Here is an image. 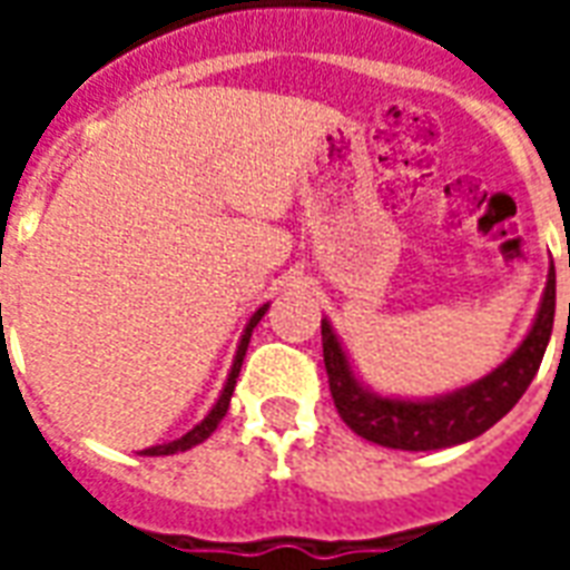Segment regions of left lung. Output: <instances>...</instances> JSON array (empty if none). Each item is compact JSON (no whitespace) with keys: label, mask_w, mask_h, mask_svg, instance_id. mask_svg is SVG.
<instances>
[{"label":"left lung","mask_w":570,"mask_h":570,"mask_svg":"<svg viewBox=\"0 0 570 570\" xmlns=\"http://www.w3.org/2000/svg\"><path fill=\"white\" fill-rule=\"evenodd\" d=\"M570 314V305H568ZM556 317V268L550 262L547 286L540 296L531 330L498 370L466 387L440 396H391L372 391L354 370V360L342 345L330 317H323V363L330 375L335 409L357 436L403 452H433L476 440L494 428L522 400L547 354Z\"/></svg>","instance_id":"8db88e82"}]
</instances>
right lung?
Listing matches in <instances>:
<instances>
[{"instance_id":"right-lung-1","label":"right lung","mask_w":570,"mask_h":570,"mask_svg":"<svg viewBox=\"0 0 570 570\" xmlns=\"http://www.w3.org/2000/svg\"><path fill=\"white\" fill-rule=\"evenodd\" d=\"M265 311H268V302L262 305V308L253 311V317L247 321L244 326V333H240V342H237V351H235V360H232V370H228V379H225L223 391L216 396V403L210 406V412L204 415V419L195 424V428L183 433L179 440H170L164 442V445H151V449H142L140 454H149V458H158V454H176V452H188L191 445H198L210 436L213 430L219 428V421L225 419V412H228V403H232V394H235V384H237V375H240V366H244V357H247V345H249V335L256 330V323L265 317Z\"/></svg>"}]
</instances>
